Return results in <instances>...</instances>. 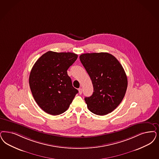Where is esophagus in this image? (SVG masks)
I'll return each instance as SVG.
<instances>
[{
  "label": "esophagus",
  "mask_w": 159,
  "mask_h": 159,
  "mask_svg": "<svg viewBox=\"0 0 159 159\" xmlns=\"http://www.w3.org/2000/svg\"><path fill=\"white\" fill-rule=\"evenodd\" d=\"M78 90H79V93L80 94H82V89L81 88H79V89H78Z\"/></svg>",
  "instance_id": "esophagus-1"
}]
</instances>
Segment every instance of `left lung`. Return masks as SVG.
I'll return each mask as SVG.
<instances>
[{
    "mask_svg": "<svg viewBox=\"0 0 159 159\" xmlns=\"http://www.w3.org/2000/svg\"><path fill=\"white\" fill-rule=\"evenodd\" d=\"M79 57L93 84L92 95L84 98L88 109L97 115L111 113L126 94L127 78L123 67L108 53H84Z\"/></svg>",
    "mask_w": 159,
    "mask_h": 159,
    "instance_id": "1",
    "label": "left lung"
}]
</instances>
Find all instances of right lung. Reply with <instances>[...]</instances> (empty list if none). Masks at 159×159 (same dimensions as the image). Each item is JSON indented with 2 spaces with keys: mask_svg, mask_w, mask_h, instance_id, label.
Instances as JSON below:
<instances>
[{
  "mask_svg": "<svg viewBox=\"0 0 159 159\" xmlns=\"http://www.w3.org/2000/svg\"><path fill=\"white\" fill-rule=\"evenodd\" d=\"M77 58L73 53L49 51L33 65L29 86L34 100L46 113L53 116L64 113L78 93L67 72Z\"/></svg>",
  "mask_w": 159,
  "mask_h": 159,
  "instance_id": "1",
  "label": "right lung"
}]
</instances>
